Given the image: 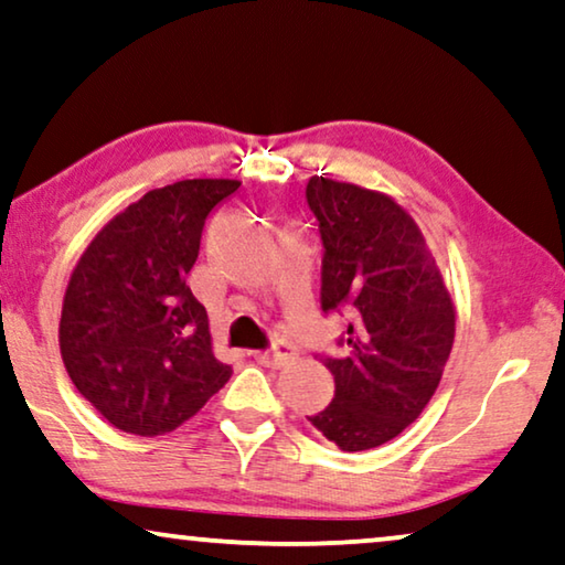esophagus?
Returning <instances> with one entry per match:
<instances>
[{
	"label": "esophagus",
	"mask_w": 565,
	"mask_h": 565,
	"mask_svg": "<svg viewBox=\"0 0 565 565\" xmlns=\"http://www.w3.org/2000/svg\"><path fill=\"white\" fill-rule=\"evenodd\" d=\"M255 359L259 364L273 366V370H282V366H288L292 359H296V354H292L288 343H275V347L267 351H255Z\"/></svg>",
	"instance_id": "34e87169"
}]
</instances>
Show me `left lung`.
I'll list each match as a JSON object with an SVG mask.
<instances>
[{"mask_svg":"<svg viewBox=\"0 0 565 565\" xmlns=\"http://www.w3.org/2000/svg\"><path fill=\"white\" fill-rule=\"evenodd\" d=\"M308 206L323 239L321 308L349 321L326 359L337 395L308 418L341 451L399 436L438 390L456 306L411 211L382 191L313 175Z\"/></svg>","mask_w":565,"mask_h":565,"instance_id":"left-lung-1","label":"left lung"}]
</instances>
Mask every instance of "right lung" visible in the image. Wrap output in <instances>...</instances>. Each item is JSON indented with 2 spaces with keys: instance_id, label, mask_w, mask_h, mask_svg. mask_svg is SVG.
I'll return each instance as SVG.
<instances>
[{
  "instance_id": "right-lung-1",
  "label": "right lung",
  "mask_w": 565,
  "mask_h": 565,
  "mask_svg": "<svg viewBox=\"0 0 565 565\" xmlns=\"http://www.w3.org/2000/svg\"><path fill=\"white\" fill-rule=\"evenodd\" d=\"M239 181L154 188L106 222L73 267L58 343L76 390L114 428L166 436L232 377L185 277L209 211Z\"/></svg>"
}]
</instances>
